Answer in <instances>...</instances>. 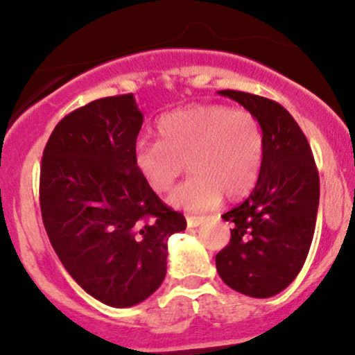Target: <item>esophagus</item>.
I'll return each instance as SVG.
<instances>
[{"label":"esophagus","mask_w":355,"mask_h":355,"mask_svg":"<svg viewBox=\"0 0 355 355\" xmlns=\"http://www.w3.org/2000/svg\"><path fill=\"white\" fill-rule=\"evenodd\" d=\"M202 223H203V217H195V215H189V217H187V225H189L190 229L200 227Z\"/></svg>","instance_id":"esophagus-1"}]
</instances>
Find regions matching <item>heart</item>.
<instances>
[{"label":"heart","mask_w":355,"mask_h":355,"mask_svg":"<svg viewBox=\"0 0 355 355\" xmlns=\"http://www.w3.org/2000/svg\"><path fill=\"white\" fill-rule=\"evenodd\" d=\"M158 141H138L135 166L155 193H166L185 172L193 177L170 197L173 207L207 210L250 193L266 155L260 121L247 110L191 105L157 123Z\"/></svg>","instance_id":"1"}]
</instances>
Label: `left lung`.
I'll return each instance as SVG.
<instances>
[{"label": "left lung", "mask_w": 355, "mask_h": 355, "mask_svg": "<svg viewBox=\"0 0 355 355\" xmlns=\"http://www.w3.org/2000/svg\"><path fill=\"white\" fill-rule=\"evenodd\" d=\"M218 95L257 116L266 155L247 200L222 215L234 229L215 266L230 288L267 299L287 288L307 259L319 209V172L307 138L282 105L235 89Z\"/></svg>", "instance_id": "obj_1"}]
</instances>
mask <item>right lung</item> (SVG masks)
Listing matches in <instances>:
<instances>
[{"instance_id": "right-lung-1", "label": "right lung", "mask_w": 355, "mask_h": 355, "mask_svg": "<svg viewBox=\"0 0 355 355\" xmlns=\"http://www.w3.org/2000/svg\"><path fill=\"white\" fill-rule=\"evenodd\" d=\"M141 123L132 93L92 101L55 126L40 172L42 217L56 255L87 294L116 309L160 287L168 237L187 229L138 173Z\"/></svg>"}]
</instances>
